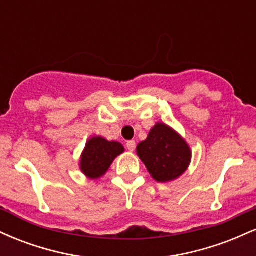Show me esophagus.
I'll return each mask as SVG.
<instances>
[{
	"mask_svg": "<svg viewBox=\"0 0 256 256\" xmlns=\"http://www.w3.org/2000/svg\"><path fill=\"white\" fill-rule=\"evenodd\" d=\"M126 148H128L130 152H134V149H136V142H134V140H128V143H126Z\"/></svg>",
	"mask_w": 256,
	"mask_h": 256,
	"instance_id": "34e87169",
	"label": "esophagus"
}]
</instances>
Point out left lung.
<instances>
[{"label":"left lung","mask_w":256,"mask_h":256,"mask_svg":"<svg viewBox=\"0 0 256 256\" xmlns=\"http://www.w3.org/2000/svg\"><path fill=\"white\" fill-rule=\"evenodd\" d=\"M152 179L168 183L184 174L192 162V149L177 131L165 122H156L146 140L136 148Z\"/></svg>","instance_id":"obj_1"}]
</instances>
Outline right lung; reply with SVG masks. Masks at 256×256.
I'll list each match as a JSON object with an SVG mask.
<instances>
[{"mask_svg": "<svg viewBox=\"0 0 256 256\" xmlns=\"http://www.w3.org/2000/svg\"><path fill=\"white\" fill-rule=\"evenodd\" d=\"M124 146L116 140H107L101 136H94L86 140L79 158V168L85 177L98 179L107 173L114 158L124 152Z\"/></svg>", "mask_w": 256, "mask_h": 256, "instance_id": "add662e5", "label": "right lung"}]
</instances>
